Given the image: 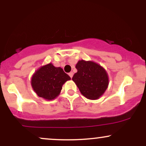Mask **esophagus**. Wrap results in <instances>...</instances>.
<instances>
[{"label":"esophagus","instance_id":"obj_1","mask_svg":"<svg viewBox=\"0 0 146 146\" xmlns=\"http://www.w3.org/2000/svg\"><path fill=\"white\" fill-rule=\"evenodd\" d=\"M68 75H69V76L71 77V78H73V72H70L69 73H68Z\"/></svg>","mask_w":146,"mask_h":146}]
</instances>
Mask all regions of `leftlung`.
Instances as JSON below:
<instances>
[{
    "mask_svg": "<svg viewBox=\"0 0 146 146\" xmlns=\"http://www.w3.org/2000/svg\"><path fill=\"white\" fill-rule=\"evenodd\" d=\"M75 68L78 72L73 75V81L80 93L88 100H98L105 93L109 84L108 75L105 68L93 61L79 60Z\"/></svg>",
    "mask_w": 146,
    "mask_h": 146,
    "instance_id": "left-lung-1",
    "label": "left lung"
}]
</instances>
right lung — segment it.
<instances>
[{
	"label": "right lung",
	"mask_w": 146,
	"mask_h": 146,
	"mask_svg": "<svg viewBox=\"0 0 146 146\" xmlns=\"http://www.w3.org/2000/svg\"><path fill=\"white\" fill-rule=\"evenodd\" d=\"M70 80L71 78L62 68L49 63L35 71L31 77V84L38 96L49 101L60 95L64 84Z\"/></svg>",
	"instance_id": "obj_1"
}]
</instances>
